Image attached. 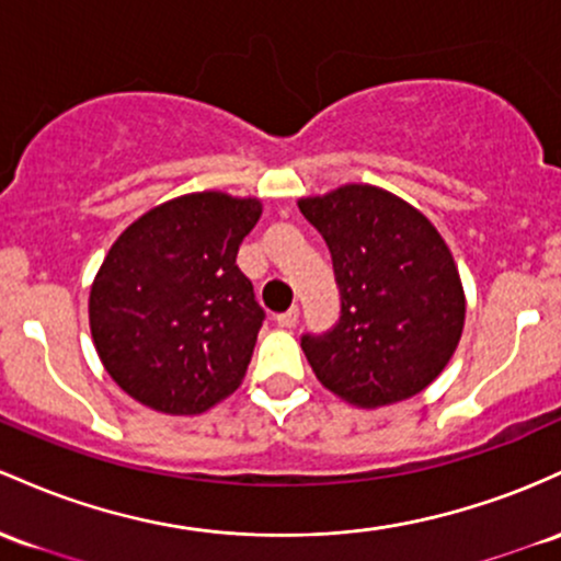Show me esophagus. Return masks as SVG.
I'll list each match as a JSON object with an SVG mask.
<instances>
[{
	"label": "esophagus",
	"mask_w": 561,
	"mask_h": 561,
	"mask_svg": "<svg viewBox=\"0 0 561 561\" xmlns=\"http://www.w3.org/2000/svg\"><path fill=\"white\" fill-rule=\"evenodd\" d=\"M275 323H278L280 329H294V325L299 323V307H291V310L275 314Z\"/></svg>",
	"instance_id": "1"
}]
</instances>
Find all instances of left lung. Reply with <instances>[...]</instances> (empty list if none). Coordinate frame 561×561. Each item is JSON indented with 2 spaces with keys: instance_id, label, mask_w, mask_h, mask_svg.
I'll list each match as a JSON object with an SVG mask.
<instances>
[{
  "instance_id": "left-lung-1",
  "label": "left lung",
  "mask_w": 561,
  "mask_h": 561,
  "mask_svg": "<svg viewBox=\"0 0 561 561\" xmlns=\"http://www.w3.org/2000/svg\"><path fill=\"white\" fill-rule=\"evenodd\" d=\"M299 211L331 251L342 301L336 325L301 336L314 376L360 408L419 394L463 331L467 301L450 249L424 214L374 185L301 198Z\"/></svg>"
}]
</instances>
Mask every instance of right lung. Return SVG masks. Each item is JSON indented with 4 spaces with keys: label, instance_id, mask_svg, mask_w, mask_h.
I'll return each mask as SVG.
<instances>
[{
    "label": "right lung",
    "instance_id": "add662e5",
    "mask_svg": "<svg viewBox=\"0 0 561 561\" xmlns=\"http://www.w3.org/2000/svg\"><path fill=\"white\" fill-rule=\"evenodd\" d=\"M256 198L191 193L142 214L90 291L94 347L111 379L172 416L209 411L247 376L264 310L236 264Z\"/></svg>",
    "mask_w": 561,
    "mask_h": 561
}]
</instances>
